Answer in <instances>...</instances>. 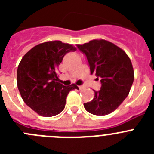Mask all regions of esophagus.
<instances>
[{
  "label": "esophagus",
  "mask_w": 154,
  "mask_h": 154,
  "mask_svg": "<svg viewBox=\"0 0 154 154\" xmlns=\"http://www.w3.org/2000/svg\"><path fill=\"white\" fill-rule=\"evenodd\" d=\"M79 89L80 90H81V89H83L84 86H83V85H79Z\"/></svg>",
  "instance_id": "obj_1"
}]
</instances>
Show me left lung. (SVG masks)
<instances>
[{
	"instance_id": "8db88e82",
	"label": "left lung",
	"mask_w": 154,
	"mask_h": 154,
	"mask_svg": "<svg viewBox=\"0 0 154 154\" xmlns=\"http://www.w3.org/2000/svg\"><path fill=\"white\" fill-rule=\"evenodd\" d=\"M76 45L86 56L90 73L96 74L102 84L100 90L94 91L93 99L84 103V107L93 115H108L129 95L134 79L131 61L123 49L103 39Z\"/></svg>"
}]
</instances>
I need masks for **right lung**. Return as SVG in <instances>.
I'll use <instances>...</instances> for the list:
<instances>
[{
	"label": "right lung",
	"mask_w": 154,
	"mask_h": 154,
	"mask_svg": "<svg viewBox=\"0 0 154 154\" xmlns=\"http://www.w3.org/2000/svg\"><path fill=\"white\" fill-rule=\"evenodd\" d=\"M75 50L72 45L50 41L32 48L19 63L18 90L25 104L38 115L50 117L60 113L69 92L79 89L75 84H61L56 72L63 57Z\"/></svg>",
	"instance_id": "1"
}]
</instances>
